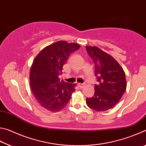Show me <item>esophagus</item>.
Returning a JSON list of instances; mask_svg holds the SVG:
<instances>
[{
    "label": "esophagus",
    "mask_w": 146,
    "mask_h": 146,
    "mask_svg": "<svg viewBox=\"0 0 146 146\" xmlns=\"http://www.w3.org/2000/svg\"><path fill=\"white\" fill-rule=\"evenodd\" d=\"M77 86H78L79 88H81V89H82V88H84L85 87V85L84 84H80V83H78V84H77Z\"/></svg>",
    "instance_id": "1"
}]
</instances>
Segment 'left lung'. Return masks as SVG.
<instances>
[{
    "label": "left lung",
    "instance_id": "8db88e82",
    "mask_svg": "<svg viewBox=\"0 0 146 146\" xmlns=\"http://www.w3.org/2000/svg\"><path fill=\"white\" fill-rule=\"evenodd\" d=\"M86 50L95 63L98 84L95 95L86 98V104L96 111L110 110L119 102L127 87L123 68L113 56L97 46H87Z\"/></svg>",
    "mask_w": 146,
    "mask_h": 146
}]
</instances>
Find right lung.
Masks as SVG:
<instances>
[{
    "label": "right lung",
    "instance_id": "obj_1",
    "mask_svg": "<svg viewBox=\"0 0 146 146\" xmlns=\"http://www.w3.org/2000/svg\"><path fill=\"white\" fill-rule=\"evenodd\" d=\"M80 48L76 43L58 41L44 48L35 58L29 83L35 98L44 108L58 111L70 100L76 84L60 82L58 76L70 55Z\"/></svg>",
    "mask_w": 146,
    "mask_h": 146
}]
</instances>
